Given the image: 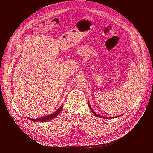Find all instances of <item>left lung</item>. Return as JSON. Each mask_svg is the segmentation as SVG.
Listing matches in <instances>:
<instances>
[{"mask_svg":"<svg viewBox=\"0 0 153 153\" xmlns=\"http://www.w3.org/2000/svg\"><path fill=\"white\" fill-rule=\"evenodd\" d=\"M88 106H89V107H90V110H91V111H92V113L96 116H97V117H101V118H104V119H105V118H106V117H103V116H99L98 114H97L93 110V109L91 108V105H90V103H88ZM109 118H110V117H109ZM112 118H114V117H112Z\"/></svg>","mask_w":153,"mask_h":153,"instance_id":"left-lung-1","label":"left lung"}]
</instances>
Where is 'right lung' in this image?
<instances>
[{
    "label": "right lung",
    "mask_w": 153,
    "mask_h": 153,
    "mask_svg": "<svg viewBox=\"0 0 153 153\" xmlns=\"http://www.w3.org/2000/svg\"><path fill=\"white\" fill-rule=\"evenodd\" d=\"M63 107V105H62L58 110L55 112L53 114H50L49 116H44L43 117H40V118H38V119H30V120L33 121V122H37V121H40V122H45V121H47V120H51L54 117H56L60 112L62 108ZM29 119V118H28Z\"/></svg>",
    "instance_id": "add662e5"
}]
</instances>
